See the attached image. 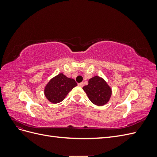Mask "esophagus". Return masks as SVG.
<instances>
[{"instance_id": "34e87169", "label": "esophagus", "mask_w": 157, "mask_h": 157, "mask_svg": "<svg viewBox=\"0 0 157 157\" xmlns=\"http://www.w3.org/2000/svg\"><path fill=\"white\" fill-rule=\"evenodd\" d=\"M78 86H80V87H83L84 83L83 82H80V83H78Z\"/></svg>"}]
</instances>
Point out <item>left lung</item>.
I'll list each match as a JSON object with an SVG mask.
<instances>
[{
    "mask_svg": "<svg viewBox=\"0 0 157 157\" xmlns=\"http://www.w3.org/2000/svg\"><path fill=\"white\" fill-rule=\"evenodd\" d=\"M90 100L94 104L101 106L106 104L111 96V89L102 78L96 76L88 80V84L83 87Z\"/></svg>",
    "mask_w": 157,
    "mask_h": 157,
    "instance_id": "obj_1",
    "label": "left lung"
}]
</instances>
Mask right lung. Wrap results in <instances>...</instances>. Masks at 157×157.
Listing matches in <instances>:
<instances>
[{
    "label": "right lung",
    "mask_w": 157,
    "mask_h": 157,
    "mask_svg": "<svg viewBox=\"0 0 157 157\" xmlns=\"http://www.w3.org/2000/svg\"><path fill=\"white\" fill-rule=\"evenodd\" d=\"M77 84L75 80L60 73L52 78L46 85L44 94L46 98L53 103L62 101L67 94Z\"/></svg>",
    "instance_id": "obj_1"
}]
</instances>
